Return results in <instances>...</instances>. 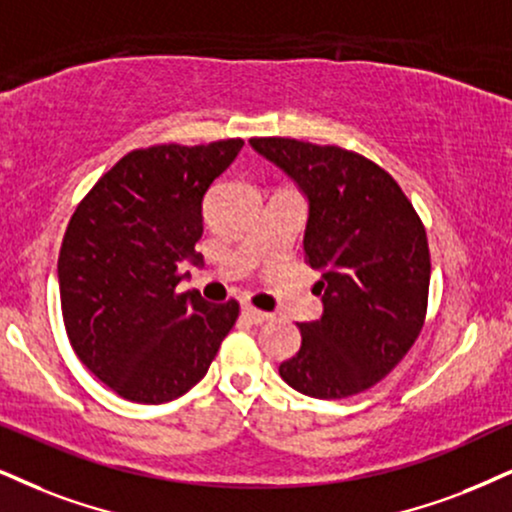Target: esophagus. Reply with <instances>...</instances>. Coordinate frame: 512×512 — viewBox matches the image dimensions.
<instances>
[{
    "mask_svg": "<svg viewBox=\"0 0 512 512\" xmlns=\"http://www.w3.org/2000/svg\"><path fill=\"white\" fill-rule=\"evenodd\" d=\"M242 313H244L246 318H249L251 323H254V325H263V323H268L270 318H273V315H270V313H266V311H258V308L249 306V304H246V306L242 308Z\"/></svg>",
    "mask_w": 512,
    "mask_h": 512,
    "instance_id": "1",
    "label": "esophagus"
}]
</instances>
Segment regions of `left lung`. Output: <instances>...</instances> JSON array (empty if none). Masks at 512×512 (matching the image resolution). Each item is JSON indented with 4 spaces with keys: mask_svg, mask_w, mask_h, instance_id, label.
Segmentation results:
<instances>
[{
    "mask_svg": "<svg viewBox=\"0 0 512 512\" xmlns=\"http://www.w3.org/2000/svg\"><path fill=\"white\" fill-rule=\"evenodd\" d=\"M251 147L306 194V263L323 296V315L299 325L301 349L280 377L315 399L361 394L399 365L425 325V225L387 170L356 151L289 137H254Z\"/></svg>",
    "mask_w": 512,
    "mask_h": 512,
    "instance_id": "left-lung-1",
    "label": "left lung"
}]
</instances>
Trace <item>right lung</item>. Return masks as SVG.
Listing matches in <instances>:
<instances>
[{
  "instance_id": "1",
  "label": "right lung",
  "mask_w": 512,
  "mask_h": 512,
  "mask_svg": "<svg viewBox=\"0 0 512 512\" xmlns=\"http://www.w3.org/2000/svg\"><path fill=\"white\" fill-rule=\"evenodd\" d=\"M244 140L135 149L75 208L59 251V294L73 351L135 403L178 399L206 375L239 304L178 292L180 263L204 256L201 204Z\"/></svg>"
}]
</instances>
